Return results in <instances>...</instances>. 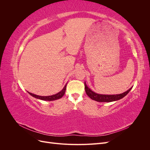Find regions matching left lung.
I'll return each instance as SVG.
<instances>
[{
	"label": "left lung",
	"instance_id": "1",
	"mask_svg": "<svg viewBox=\"0 0 150 150\" xmlns=\"http://www.w3.org/2000/svg\"><path fill=\"white\" fill-rule=\"evenodd\" d=\"M84 86H85V91L87 94L88 96L92 99L93 100L96 101L98 102H112L117 101L119 99H122L124 98L126 94L130 91L131 89H132V87L129 88L128 91H126V92L120 94H112V95H107V94H99L98 93H96L93 92L92 90H91L86 84V82H84Z\"/></svg>",
	"mask_w": 150,
	"mask_h": 150
}]
</instances>
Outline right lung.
<instances>
[{
	"mask_svg": "<svg viewBox=\"0 0 150 150\" xmlns=\"http://www.w3.org/2000/svg\"><path fill=\"white\" fill-rule=\"evenodd\" d=\"M66 85L67 84L65 85V86L62 89V91H61L60 92H59L58 93L56 94H54L52 95V96H39V95H36L33 93H30L29 92V94L30 95H31L32 96H33L35 98L39 99H41V100H44V101H54V100H56V99H59L61 98L63 96H64V94H65L66 92Z\"/></svg>",
	"mask_w": 150,
	"mask_h": 150,
	"instance_id": "obj_1",
	"label": "right lung"
}]
</instances>
